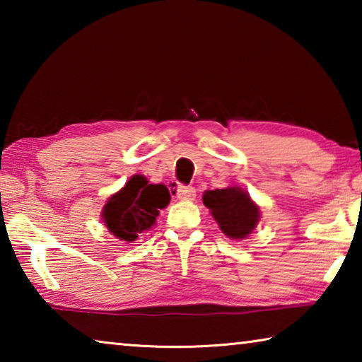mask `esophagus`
I'll return each mask as SVG.
<instances>
[{
    "label": "esophagus",
    "mask_w": 362,
    "mask_h": 362,
    "mask_svg": "<svg viewBox=\"0 0 362 362\" xmlns=\"http://www.w3.org/2000/svg\"><path fill=\"white\" fill-rule=\"evenodd\" d=\"M177 196H179V199H194L196 189L188 185H179V188H177Z\"/></svg>",
    "instance_id": "obj_1"
}]
</instances>
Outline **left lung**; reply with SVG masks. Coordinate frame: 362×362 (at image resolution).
Returning <instances> with one entry per match:
<instances>
[{
  "instance_id": "left-lung-1",
  "label": "left lung",
  "mask_w": 362,
  "mask_h": 362,
  "mask_svg": "<svg viewBox=\"0 0 362 362\" xmlns=\"http://www.w3.org/2000/svg\"><path fill=\"white\" fill-rule=\"evenodd\" d=\"M203 203L211 209L220 230L231 240H244L259 223V206L238 187L207 189L203 194Z\"/></svg>"
}]
</instances>
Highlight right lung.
I'll list each match as a JSON object with an SVG mask.
<instances>
[{
    "mask_svg": "<svg viewBox=\"0 0 362 362\" xmlns=\"http://www.w3.org/2000/svg\"><path fill=\"white\" fill-rule=\"evenodd\" d=\"M169 201L166 185H153L144 175H132L103 206V223L118 240L132 243L155 225L159 209H164Z\"/></svg>",
    "mask_w": 362,
    "mask_h": 362,
    "instance_id": "right-lung-1",
    "label": "right lung"
}]
</instances>
